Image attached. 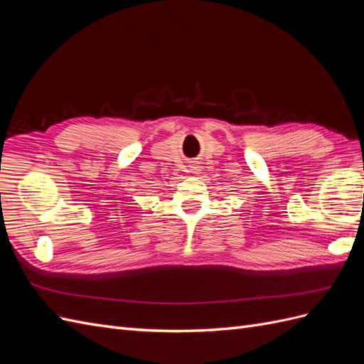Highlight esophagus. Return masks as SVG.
I'll list each match as a JSON object with an SVG mask.
<instances>
[{"instance_id": "esophagus-1", "label": "esophagus", "mask_w": 364, "mask_h": 364, "mask_svg": "<svg viewBox=\"0 0 364 364\" xmlns=\"http://www.w3.org/2000/svg\"><path fill=\"white\" fill-rule=\"evenodd\" d=\"M191 170H193V173H194V174H197V173L200 171V170H199V167H197V165H196V167H191Z\"/></svg>"}]
</instances>
